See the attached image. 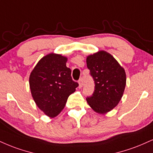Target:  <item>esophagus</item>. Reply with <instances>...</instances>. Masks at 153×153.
I'll list each match as a JSON object with an SVG mask.
<instances>
[{"instance_id": "34e87169", "label": "esophagus", "mask_w": 153, "mask_h": 153, "mask_svg": "<svg viewBox=\"0 0 153 153\" xmlns=\"http://www.w3.org/2000/svg\"><path fill=\"white\" fill-rule=\"evenodd\" d=\"M82 84H83V80H82V78H80L79 80V88H81L82 87Z\"/></svg>"}]
</instances>
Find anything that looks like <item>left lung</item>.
<instances>
[{"instance_id":"obj_1","label":"left lung","mask_w":153,"mask_h":153,"mask_svg":"<svg viewBox=\"0 0 153 153\" xmlns=\"http://www.w3.org/2000/svg\"><path fill=\"white\" fill-rule=\"evenodd\" d=\"M86 62L95 82L94 93L86 98L88 103L97 113H108L123 97L126 85L125 70L104 51L88 56Z\"/></svg>"}]
</instances>
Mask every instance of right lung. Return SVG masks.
<instances>
[{
	"label": "right lung",
	"instance_id": "obj_1",
	"mask_svg": "<svg viewBox=\"0 0 153 153\" xmlns=\"http://www.w3.org/2000/svg\"><path fill=\"white\" fill-rule=\"evenodd\" d=\"M68 58L50 53L38 61L31 72L29 84L37 106L50 117L57 116L65 107L69 95L78 86L66 66Z\"/></svg>",
	"mask_w": 153,
	"mask_h": 153
}]
</instances>
